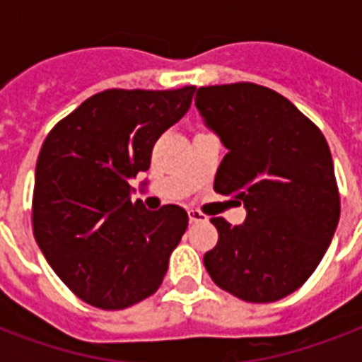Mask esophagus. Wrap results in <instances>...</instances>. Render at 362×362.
Here are the masks:
<instances>
[{
    "label": "esophagus",
    "mask_w": 362,
    "mask_h": 362,
    "mask_svg": "<svg viewBox=\"0 0 362 362\" xmlns=\"http://www.w3.org/2000/svg\"><path fill=\"white\" fill-rule=\"evenodd\" d=\"M187 216H189V221H192V223H201V221L209 220V218H206L203 212H199V210H189Z\"/></svg>",
    "instance_id": "esophagus-1"
}]
</instances>
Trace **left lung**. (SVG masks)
<instances>
[{
	"label": "left lung",
	"mask_w": 362,
	"mask_h": 362,
	"mask_svg": "<svg viewBox=\"0 0 362 362\" xmlns=\"http://www.w3.org/2000/svg\"><path fill=\"white\" fill-rule=\"evenodd\" d=\"M204 124L227 148L214 189L244 204L246 221L212 218L210 278L246 303H274L308 280L340 220L331 150L320 127L270 88L237 82L199 88Z\"/></svg>",
	"instance_id": "1"
}]
</instances>
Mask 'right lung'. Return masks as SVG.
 Segmentation results:
<instances>
[{
	"mask_svg": "<svg viewBox=\"0 0 362 362\" xmlns=\"http://www.w3.org/2000/svg\"><path fill=\"white\" fill-rule=\"evenodd\" d=\"M195 86L105 90L54 125L37 158L33 235L59 280L84 303L124 310L158 291L187 212L131 203L161 133L186 115Z\"/></svg>",
	"mask_w": 362,
	"mask_h": 362,
	"instance_id": "right-lung-1",
	"label": "right lung"
}]
</instances>
